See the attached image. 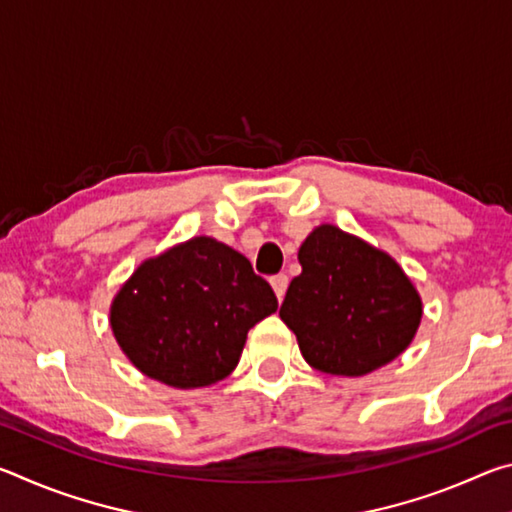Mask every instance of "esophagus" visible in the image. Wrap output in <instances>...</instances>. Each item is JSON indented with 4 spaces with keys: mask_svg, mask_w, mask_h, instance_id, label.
Wrapping results in <instances>:
<instances>
[{
    "mask_svg": "<svg viewBox=\"0 0 512 512\" xmlns=\"http://www.w3.org/2000/svg\"><path fill=\"white\" fill-rule=\"evenodd\" d=\"M271 284H273V291L277 300L284 298V293H287V287H289V275L287 273H277L271 277Z\"/></svg>",
    "mask_w": 512,
    "mask_h": 512,
    "instance_id": "1",
    "label": "esophagus"
}]
</instances>
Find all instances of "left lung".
<instances>
[{"label":"left lung","instance_id":"left-lung-1","mask_svg":"<svg viewBox=\"0 0 512 512\" xmlns=\"http://www.w3.org/2000/svg\"><path fill=\"white\" fill-rule=\"evenodd\" d=\"M280 318L298 336L311 368L361 377L409 348L422 302L393 257L334 225H320L300 246Z\"/></svg>","mask_w":512,"mask_h":512}]
</instances>
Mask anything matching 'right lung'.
Wrapping results in <instances>:
<instances>
[{
  "instance_id": "obj_1",
  "label": "right lung",
  "mask_w": 512,
  "mask_h": 512,
  "mask_svg": "<svg viewBox=\"0 0 512 512\" xmlns=\"http://www.w3.org/2000/svg\"><path fill=\"white\" fill-rule=\"evenodd\" d=\"M275 309L271 284L244 255L194 237L137 268L112 302L110 325L146 377L201 388L237 368L248 329Z\"/></svg>"
}]
</instances>
